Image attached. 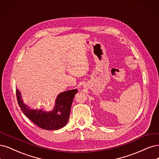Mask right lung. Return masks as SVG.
Listing matches in <instances>:
<instances>
[{
	"instance_id": "obj_1",
	"label": "right lung",
	"mask_w": 159,
	"mask_h": 159,
	"mask_svg": "<svg viewBox=\"0 0 159 159\" xmlns=\"http://www.w3.org/2000/svg\"><path fill=\"white\" fill-rule=\"evenodd\" d=\"M78 90H70L60 93L56 99L55 106L51 111L32 109L23 103L21 93L16 89V96L22 112L39 127L47 130H58L66 125L75 95Z\"/></svg>"
}]
</instances>
